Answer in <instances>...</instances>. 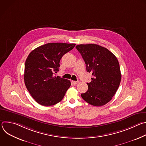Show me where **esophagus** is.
<instances>
[{
  "instance_id": "34e87169",
  "label": "esophagus",
  "mask_w": 146,
  "mask_h": 146,
  "mask_svg": "<svg viewBox=\"0 0 146 146\" xmlns=\"http://www.w3.org/2000/svg\"><path fill=\"white\" fill-rule=\"evenodd\" d=\"M78 82V81H72V83L74 85H76Z\"/></svg>"
}]
</instances>
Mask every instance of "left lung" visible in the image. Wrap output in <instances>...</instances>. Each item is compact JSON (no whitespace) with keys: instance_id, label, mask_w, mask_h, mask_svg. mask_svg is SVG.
I'll use <instances>...</instances> for the list:
<instances>
[{"instance_id":"left-lung-1","label":"left lung","mask_w":146,"mask_h":146,"mask_svg":"<svg viewBox=\"0 0 146 146\" xmlns=\"http://www.w3.org/2000/svg\"><path fill=\"white\" fill-rule=\"evenodd\" d=\"M76 48L85 61L87 71L93 76L82 98L95 106L106 105L116 93L121 80L117 58L108 49L95 44H79Z\"/></svg>"}]
</instances>
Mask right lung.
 I'll return each mask as SVG.
<instances>
[{
	"label": "right lung",
	"instance_id": "obj_1",
	"mask_svg": "<svg viewBox=\"0 0 146 146\" xmlns=\"http://www.w3.org/2000/svg\"><path fill=\"white\" fill-rule=\"evenodd\" d=\"M76 44L50 43L38 47L28 56L25 64L24 82L27 90L40 105L50 106L64 98L71 86L69 80L54 76L62 57Z\"/></svg>",
	"mask_w": 146,
	"mask_h": 146
}]
</instances>
